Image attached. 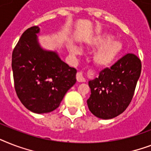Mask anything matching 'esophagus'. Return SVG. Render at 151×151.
<instances>
[{
	"mask_svg": "<svg viewBox=\"0 0 151 151\" xmlns=\"http://www.w3.org/2000/svg\"><path fill=\"white\" fill-rule=\"evenodd\" d=\"M76 78H77V81H78V82H85V78H84V76H83L81 72H78V73H77Z\"/></svg>",
	"mask_w": 151,
	"mask_h": 151,
	"instance_id": "obj_1",
	"label": "esophagus"
}]
</instances>
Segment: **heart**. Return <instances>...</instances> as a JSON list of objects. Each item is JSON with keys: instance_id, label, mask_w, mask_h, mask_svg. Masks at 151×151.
<instances>
[{"instance_id": "heart-1", "label": "heart", "mask_w": 151, "mask_h": 151, "mask_svg": "<svg viewBox=\"0 0 151 151\" xmlns=\"http://www.w3.org/2000/svg\"><path fill=\"white\" fill-rule=\"evenodd\" d=\"M114 37L110 34L103 33L92 37L86 43L88 48L92 49L98 48L92 56L93 63L99 68H106L114 63L123 49L121 41L113 40ZM68 50L72 55L81 54V49L75 45H69Z\"/></svg>"}]
</instances>
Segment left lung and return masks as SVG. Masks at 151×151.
Masks as SVG:
<instances>
[{
  "label": "left lung",
  "instance_id": "1",
  "mask_svg": "<svg viewBox=\"0 0 151 151\" xmlns=\"http://www.w3.org/2000/svg\"><path fill=\"white\" fill-rule=\"evenodd\" d=\"M141 68L140 59L129 53L110 68L103 70L99 78L89 81L91 96L87 104L92 114L111 119L124 112L132 99Z\"/></svg>",
  "mask_w": 151,
  "mask_h": 151
}]
</instances>
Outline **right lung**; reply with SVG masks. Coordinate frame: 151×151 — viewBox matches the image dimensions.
Wrapping results in <instances>:
<instances>
[{
  "mask_svg": "<svg viewBox=\"0 0 151 151\" xmlns=\"http://www.w3.org/2000/svg\"><path fill=\"white\" fill-rule=\"evenodd\" d=\"M37 26L22 34L12 52L15 89L24 106L36 114L59 107L66 92L76 83L75 68L62 61L56 52L45 50L38 43Z\"/></svg>",
  "mask_w": 151,
  "mask_h": 151,
  "instance_id": "right-lung-1",
  "label": "right lung"
}]
</instances>
